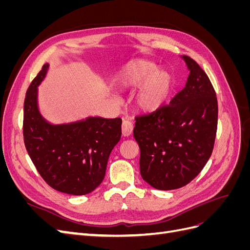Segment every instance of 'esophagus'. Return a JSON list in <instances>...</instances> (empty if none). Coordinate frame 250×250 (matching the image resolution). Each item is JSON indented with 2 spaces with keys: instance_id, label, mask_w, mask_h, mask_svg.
<instances>
[{
  "instance_id": "esophagus-1",
  "label": "esophagus",
  "mask_w": 250,
  "mask_h": 250,
  "mask_svg": "<svg viewBox=\"0 0 250 250\" xmlns=\"http://www.w3.org/2000/svg\"><path fill=\"white\" fill-rule=\"evenodd\" d=\"M132 130H133V124L131 121L124 119L123 123H122V133L124 137H128V135H130L132 133Z\"/></svg>"
}]
</instances>
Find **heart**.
<instances>
[{"mask_svg":"<svg viewBox=\"0 0 250 250\" xmlns=\"http://www.w3.org/2000/svg\"><path fill=\"white\" fill-rule=\"evenodd\" d=\"M118 84L124 88H137L134 106L143 112L160 109L168 100L173 87V78L168 72H158L150 62L137 59L121 72Z\"/></svg>","mask_w":250,"mask_h":250,"instance_id":"1","label":"heart"}]
</instances>
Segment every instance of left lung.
Wrapping results in <instances>:
<instances>
[{"label": "left lung", "instance_id": "8db88e82", "mask_svg": "<svg viewBox=\"0 0 250 250\" xmlns=\"http://www.w3.org/2000/svg\"><path fill=\"white\" fill-rule=\"evenodd\" d=\"M190 70L186 86L170 104L135 117L142 178L157 190H175L198 175L214 149L218 102L200 65L183 56Z\"/></svg>", "mask_w": 250, "mask_h": 250}]
</instances>
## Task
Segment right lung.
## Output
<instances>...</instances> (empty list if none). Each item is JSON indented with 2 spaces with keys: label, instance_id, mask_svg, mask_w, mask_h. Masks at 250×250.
Listing matches in <instances>:
<instances>
[{
  "label": "right lung",
  "instance_id": "add662e5",
  "mask_svg": "<svg viewBox=\"0 0 250 250\" xmlns=\"http://www.w3.org/2000/svg\"><path fill=\"white\" fill-rule=\"evenodd\" d=\"M48 69V63L42 65L26 93L25 146L36 170L51 188L70 195H85L104 179L109 154L122 134V120L89 117L69 124L48 123L37 106V86Z\"/></svg>",
  "mask_w": 250,
  "mask_h": 250
}]
</instances>
